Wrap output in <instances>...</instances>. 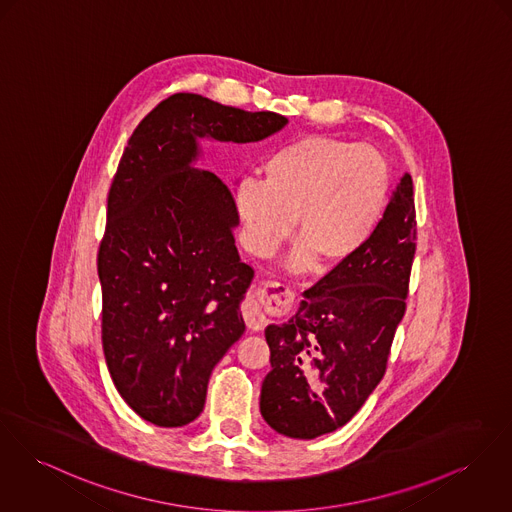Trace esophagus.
<instances>
[{
    "mask_svg": "<svg viewBox=\"0 0 512 512\" xmlns=\"http://www.w3.org/2000/svg\"><path fill=\"white\" fill-rule=\"evenodd\" d=\"M292 300L294 294L288 286L276 280H269L257 292L247 296V300L243 302V319L249 329L259 331L267 323V314H278L288 310Z\"/></svg>",
    "mask_w": 512,
    "mask_h": 512,
    "instance_id": "esophagus-1",
    "label": "esophagus"
}]
</instances>
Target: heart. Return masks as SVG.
<instances>
[{
  "instance_id": "b5f03b06",
  "label": "heart",
  "mask_w": 512,
  "mask_h": 512,
  "mask_svg": "<svg viewBox=\"0 0 512 512\" xmlns=\"http://www.w3.org/2000/svg\"><path fill=\"white\" fill-rule=\"evenodd\" d=\"M265 181L243 179L236 189L241 241L255 257H269L288 237L294 273H327L366 245L390 197V167L370 144L333 136H302L278 148L263 165Z\"/></svg>"
}]
</instances>
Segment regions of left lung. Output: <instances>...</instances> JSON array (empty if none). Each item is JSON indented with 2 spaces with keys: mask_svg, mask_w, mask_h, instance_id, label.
Returning <instances> with one entry per match:
<instances>
[{
  "mask_svg": "<svg viewBox=\"0 0 512 512\" xmlns=\"http://www.w3.org/2000/svg\"><path fill=\"white\" fill-rule=\"evenodd\" d=\"M413 181L405 173L366 245L269 325L271 372L261 415L276 433L312 440L347 425L386 374L415 257Z\"/></svg>",
  "mask_w": 512,
  "mask_h": 512,
  "instance_id": "obj_1",
  "label": "left lung"
}]
</instances>
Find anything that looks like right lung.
<instances>
[{
  "label": "right lung",
  "mask_w": 512,
  "mask_h": 512,
  "mask_svg": "<svg viewBox=\"0 0 512 512\" xmlns=\"http://www.w3.org/2000/svg\"><path fill=\"white\" fill-rule=\"evenodd\" d=\"M288 118L175 93L124 148L97 255L103 351L120 397L173 429L204 409L214 366L245 331L253 269L239 259L234 191L197 169L200 140L247 144Z\"/></svg>",
  "instance_id": "right-lung-1"
}]
</instances>
